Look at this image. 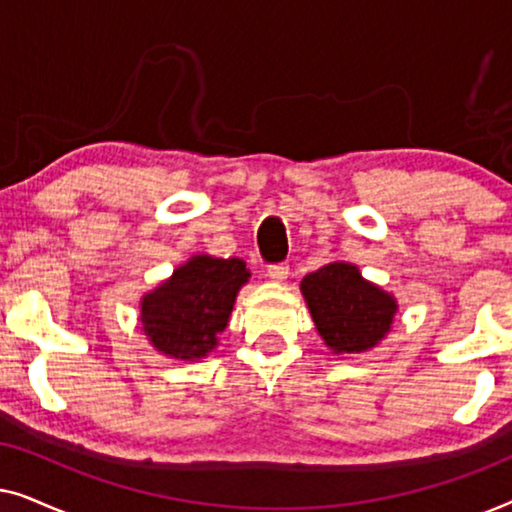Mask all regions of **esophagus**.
Instances as JSON below:
<instances>
[{
	"label": "esophagus",
	"instance_id": "1",
	"mask_svg": "<svg viewBox=\"0 0 512 512\" xmlns=\"http://www.w3.org/2000/svg\"><path fill=\"white\" fill-rule=\"evenodd\" d=\"M268 277L272 279V282H286V277H289V265H286V263L270 265Z\"/></svg>",
	"mask_w": 512,
	"mask_h": 512
}]
</instances>
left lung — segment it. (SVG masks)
<instances>
[{
  "label": "left lung",
  "instance_id": "1",
  "mask_svg": "<svg viewBox=\"0 0 512 512\" xmlns=\"http://www.w3.org/2000/svg\"><path fill=\"white\" fill-rule=\"evenodd\" d=\"M317 333L335 356L363 354L380 345L394 326V293L368 282L359 265L326 263L300 282Z\"/></svg>",
  "mask_w": 512,
  "mask_h": 512
}]
</instances>
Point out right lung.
<instances>
[{
    "label": "right lung",
    "mask_w": 512,
    "mask_h": 512,
    "mask_svg": "<svg viewBox=\"0 0 512 512\" xmlns=\"http://www.w3.org/2000/svg\"><path fill=\"white\" fill-rule=\"evenodd\" d=\"M251 272L242 258L195 254L139 298V326L167 359L200 361L219 347Z\"/></svg>",
    "instance_id": "right-lung-1"
}]
</instances>
